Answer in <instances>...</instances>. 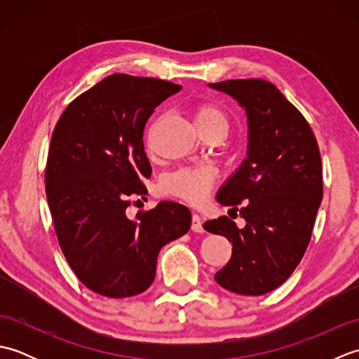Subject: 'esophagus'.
Returning a JSON list of instances; mask_svg holds the SVG:
<instances>
[{"instance_id": "1", "label": "esophagus", "mask_w": 359, "mask_h": 359, "mask_svg": "<svg viewBox=\"0 0 359 359\" xmlns=\"http://www.w3.org/2000/svg\"><path fill=\"white\" fill-rule=\"evenodd\" d=\"M191 230L196 231V233H202L203 231L202 220H201L199 215H196V212H193V216H191Z\"/></svg>"}]
</instances>
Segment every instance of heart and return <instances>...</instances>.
Returning <instances> with one entry per match:
<instances>
[{"label": "heart", "instance_id": "obj_1", "mask_svg": "<svg viewBox=\"0 0 359 359\" xmlns=\"http://www.w3.org/2000/svg\"><path fill=\"white\" fill-rule=\"evenodd\" d=\"M194 121L201 131L208 135L215 131H226V114L215 103H199L194 108ZM216 171L210 166L180 168L166 174L158 184L160 193L175 197L191 205L202 203L215 187Z\"/></svg>", "mask_w": 359, "mask_h": 359}]
</instances>
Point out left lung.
I'll list each match as a JSON object with an SVG mask.
<instances>
[{
  "label": "left lung",
  "instance_id": "obj_1",
  "mask_svg": "<svg viewBox=\"0 0 359 359\" xmlns=\"http://www.w3.org/2000/svg\"><path fill=\"white\" fill-rule=\"evenodd\" d=\"M210 86L236 98L248 117V156L216 197L239 211L245 226L226 216L203 224L233 245L215 278L233 293L265 294L284 284L309 247L323 201L321 152L306 117L273 83L247 79Z\"/></svg>",
  "mask_w": 359,
  "mask_h": 359
}]
</instances>
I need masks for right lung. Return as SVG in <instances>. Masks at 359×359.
Wrapping results in <instances>:
<instances>
[{"label": "right lung", "mask_w": 359, "mask_h": 359, "mask_svg": "<svg viewBox=\"0 0 359 359\" xmlns=\"http://www.w3.org/2000/svg\"><path fill=\"white\" fill-rule=\"evenodd\" d=\"M177 90L166 80L112 74L67 104L53 128L44 170L53 228L75 276L102 296L149 288L160 248L191 225L175 202L126 216L134 197L148 193L144 125Z\"/></svg>", "instance_id": "1"}]
</instances>
